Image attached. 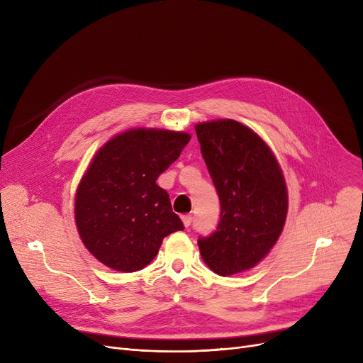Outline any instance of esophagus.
<instances>
[{
	"mask_svg": "<svg viewBox=\"0 0 363 363\" xmlns=\"http://www.w3.org/2000/svg\"><path fill=\"white\" fill-rule=\"evenodd\" d=\"M191 222H193V216L191 215H184L182 216V223H184L185 228H188L189 225H191Z\"/></svg>",
	"mask_w": 363,
	"mask_h": 363,
	"instance_id": "1",
	"label": "esophagus"
}]
</instances>
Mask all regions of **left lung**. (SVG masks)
I'll use <instances>...</instances> for the list:
<instances>
[{"label": "left lung", "mask_w": 363, "mask_h": 363, "mask_svg": "<svg viewBox=\"0 0 363 363\" xmlns=\"http://www.w3.org/2000/svg\"><path fill=\"white\" fill-rule=\"evenodd\" d=\"M201 155L220 201L216 231L199 238L203 260L230 277L256 266L278 241L289 211L282 170L271 148L245 125H196Z\"/></svg>", "instance_id": "1"}]
</instances>
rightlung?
Instances as JSON below:
<instances>
[{
  "mask_svg": "<svg viewBox=\"0 0 363 363\" xmlns=\"http://www.w3.org/2000/svg\"><path fill=\"white\" fill-rule=\"evenodd\" d=\"M189 140L186 132L138 128L97 151L74 199L78 233L95 259L135 272L156 257L164 237L184 230L156 181Z\"/></svg>",
  "mask_w": 363,
  "mask_h": 363,
  "instance_id": "add662e5",
  "label": "right lung"
}]
</instances>
